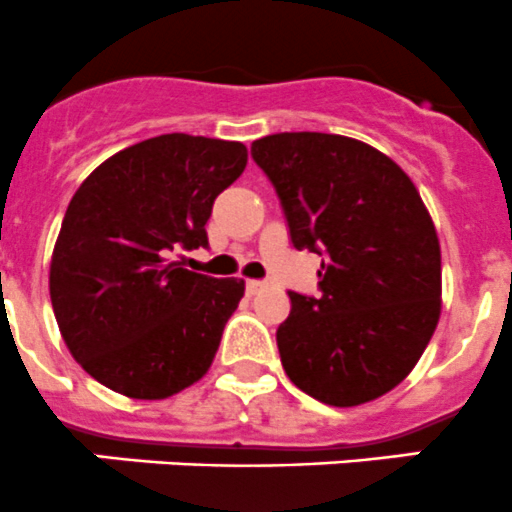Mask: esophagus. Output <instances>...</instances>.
<instances>
[{"instance_id":"obj_1","label":"esophagus","mask_w":512,"mask_h":512,"mask_svg":"<svg viewBox=\"0 0 512 512\" xmlns=\"http://www.w3.org/2000/svg\"><path fill=\"white\" fill-rule=\"evenodd\" d=\"M266 286H268L266 281H256V278H251V281H246V291H249L251 296H254V293H261Z\"/></svg>"}]
</instances>
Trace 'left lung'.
<instances>
[{
  "label": "left lung",
  "mask_w": 512,
  "mask_h": 512,
  "mask_svg": "<svg viewBox=\"0 0 512 512\" xmlns=\"http://www.w3.org/2000/svg\"><path fill=\"white\" fill-rule=\"evenodd\" d=\"M293 249L323 256L318 293L288 291L276 343L286 376L351 408L396 388L440 318V244L406 171L363 141L318 131L256 139Z\"/></svg>",
  "instance_id": "left-lung-1"
}]
</instances>
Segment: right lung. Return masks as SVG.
I'll list each match as a JSON object with an SVG mask.
<instances>
[{
    "instance_id": "obj_1",
    "label": "right lung",
    "mask_w": 512,
    "mask_h": 512,
    "mask_svg": "<svg viewBox=\"0 0 512 512\" xmlns=\"http://www.w3.org/2000/svg\"><path fill=\"white\" fill-rule=\"evenodd\" d=\"M241 141L161 134L96 166L69 201L49 268L64 343L91 378L159 401L209 371L244 278L176 261L209 246L216 196L246 169Z\"/></svg>"
}]
</instances>
